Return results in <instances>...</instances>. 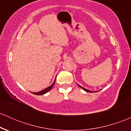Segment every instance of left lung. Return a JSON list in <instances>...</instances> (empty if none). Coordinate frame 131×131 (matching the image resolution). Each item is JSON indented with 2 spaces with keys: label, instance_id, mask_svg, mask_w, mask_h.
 Listing matches in <instances>:
<instances>
[{
  "label": "left lung",
  "instance_id": "obj_1",
  "mask_svg": "<svg viewBox=\"0 0 131 131\" xmlns=\"http://www.w3.org/2000/svg\"><path fill=\"white\" fill-rule=\"evenodd\" d=\"M78 85H79V87H80V88H82V89H83V90H84V91H85V92H90V93H92V92H92V91H89V90L87 89H85V88H82V86H81V85H79V84H78ZM96 92V91H95V92Z\"/></svg>",
  "mask_w": 131,
  "mask_h": 131
}]
</instances>
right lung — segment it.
<instances>
[{
	"instance_id": "1",
	"label": "right lung",
	"mask_w": 131,
	"mask_h": 131,
	"mask_svg": "<svg viewBox=\"0 0 131 131\" xmlns=\"http://www.w3.org/2000/svg\"><path fill=\"white\" fill-rule=\"evenodd\" d=\"M56 77H57V76H56ZM55 80H56V78H55V79L54 80L53 83H52V84L50 85V86L48 87V88L44 89L42 90V91H40L39 92H31V93H32V94H34V95H43V94H46L47 92H48L49 91H50L51 90V89L53 88L54 84H55Z\"/></svg>"
}]
</instances>
